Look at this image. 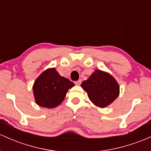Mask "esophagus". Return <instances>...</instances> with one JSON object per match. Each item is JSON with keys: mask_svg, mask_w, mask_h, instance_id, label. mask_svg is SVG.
I'll return each mask as SVG.
<instances>
[{"mask_svg": "<svg viewBox=\"0 0 151 151\" xmlns=\"http://www.w3.org/2000/svg\"><path fill=\"white\" fill-rule=\"evenodd\" d=\"M81 82H82V80H81V79H80V80H78V81H76L75 84L76 85V86H80L81 83Z\"/></svg>", "mask_w": 151, "mask_h": 151, "instance_id": "1", "label": "esophagus"}]
</instances>
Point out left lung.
I'll return each mask as SVG.
<instances>
[{
	"mask_svg": "<svg viewBox=\"0 0 151 151\" xmlns=\"http://www.w3.org/2000/svg\"><path fill=\"white\" fill-rule=\"evenodd\" d=\"M81 86L87 93L90 101L102 108L111 104L120 93V86L114 77L99 69H96Z\"/></svg>",
	"mask_w": 151,
	"mask_h": 151,
	"instance_id": "left-lung-1",
	"label": "left lung"
}]
</instances>
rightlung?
<instances>
[{
    "instance_id": "add662e5",
    "label": "right lung",
    "mask_w": 151,
    "mask_h": 151,
    "mask_svg": "<svg viewBox=\"0 0 151 151\" xmlns=\"http://www.w3.org/2000/svg\"><path fill=\"white\" fill-rule=\"evenodd\" d=\"M74 86L73 83L60 76L55 68L46 69L33 83L35 103L43 108L57 107L65 99L68 89Z\"/></svg>"
}]
</instances>
